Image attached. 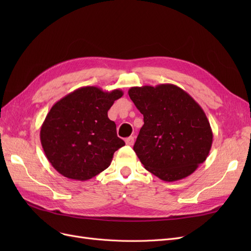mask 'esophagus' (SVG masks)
<instances>
[{
	"instance_id": "esophagus-1",
	"label": "esophagus",
	"mask_w": 251,
	"mask_h": 251,
	"mask_svg": "<svg viewBox=\"0 0 251 251\" xmlns=\"http://www.w3.org/2000/svg\"><path fill=\"white\" fill-rule=\"evenodd\" d=\"M126 146H133L134 144V137H127V138H126Z\"/></svg>"
}]
</instances>
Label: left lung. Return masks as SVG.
Returning <instances> with one entry per match:
<instances>
[{
	"mask_svg": "<svg viewBox=\"0 0 251 251\" xmlns=\"http://www.w3.org/2000/svg\"><path fill=\"white\" fill-rule=\"evenodd\" d=\"M128 96L143 115L134 151L144 169L173 182L206 160L212 144L209 121L184 90L172 83L132 87Z\"/></svg>",
	"mask_w": 251,
	"mask_h": 251,
	"instance_id": "left-lung-1",
	"label": "left lung"
}]
</instances>
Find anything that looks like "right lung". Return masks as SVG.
<instances>
[{
  "instance_id": "add662e5",
  "label": "right lung",
  "mask_w": 251,
  "mask_h": 251,
  "mask_svg": "<svg viewBox=\"0 0 251 251\" xmlns=\"http://www.w3.org/2000/svg\"><path fill=\"white\" fill-rule=\"evenodd\" d=\"M124 92L82 87L59 100L41 127V143L51 165L64 177L86 181L109 168L125 146L108 111Z\"/></svg>"
}]
</instances>
